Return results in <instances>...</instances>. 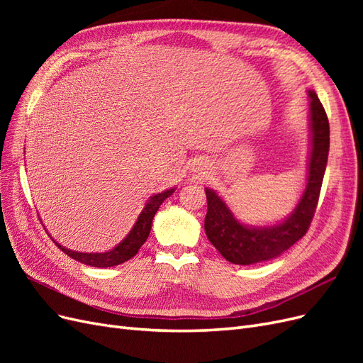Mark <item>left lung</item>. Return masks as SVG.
<instances>
[{"label":"left lung","mask_w":363,"mask_h":363,"mask_svg":"<svg viewBox=\"0 0 363 363\" xmlns=\"http://www.w3.org/2000/svg\"><path fill=\"white\" fill-rule=\"evenodd\" d=\"M309 98L312 131L309 177L301 200L289 218L277 225L247 227L238 221L227 204L212 189H206V235L212 245L235 265H251L280 256L300 240L311 227L327 167L330 127L320 98L313 91H309Z\"/></svg>","instance_id":"8db88e82"}]
</instances>
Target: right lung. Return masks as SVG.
<instances>
[{"label": "right lung", "mask_w": 363, "mask_h": 363, "mask_svg": "<svg viewBox=\"0 0 363 363\" xmlns=\"http://www.w3.org/2000/svg\"><path fill=\"white\" fill-rule=\"evenodd\" d=\"M175 189H168L162 194L152 195L151 199L147 201L144 211L140 212L136 224L131 228V232L127 235V238L121 242L118 247L113 250L107 251V252H79V251H72L65 248L62 245L56 244L65 255H68L74 260H79L84 265L89 267H96V268H108V267H115L121 265V263L127 262L128 259L135 257L138 255L139 248L144 245L145 240L148 239L151 224H152V218H155L156 212L159 211L160 204L168 199V196L174 192Z\"/></svg>", "instance_id": "right-lung-1"}]
</instances>
